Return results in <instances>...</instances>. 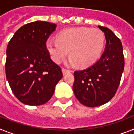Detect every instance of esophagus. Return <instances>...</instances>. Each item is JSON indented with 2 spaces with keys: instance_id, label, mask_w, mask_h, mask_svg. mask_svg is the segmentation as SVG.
Wrapping results in <instances>:
<instances>
[{
  "instance_id": "obj_1",
  "label": "esophagus",
  "mask_w": 134,
  "mask_h": 134,
  "mask_svg": "<svg viewBox=\"0 0 134 134\" xmlns=\"http://www.w3.org/2000/svg\"><path fill=\"white\" fill-rule=\"evenodd\" d=\"M62 74H63V75H65L66 74H67V73H70V70H65V69H62Z\"/></svg>"
}]
</instances>
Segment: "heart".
Wrapping results in <instances>:
<instances>
[{"instance_id": "1", "label": "heart", "mask_w": 134, "mask_h": 134, "mask_svg": "<svg viewBox=\"0 0 134 134\" xmlns=\"http://www.w3.org/2000/svg\"><path fill=\"white\" fill-rule=\"evenodd\" d=\"M105 37L102 31L97 28L77 27L65 30L58 35V40L49 38L46 47L51 59L59 63L70 55L67 64H77L82 67H88L99 57L104 46Z\"/></svg>"}]
</instances>
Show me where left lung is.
Wrapping results in <instances>:
<instances>
[{
    "instance_id": "1",
    "label": "left lung",
    "mask_w": 134,
    "mask_h": 134,
    "mask_svg": "<svg viewBox=\"0 0 134 134\" xmlns=\"http://www.w3.org/2000/svg\"><path fill=\"white\" fill-rule=\"evenodd\" d=\"M106 38L100 59L85 70L75 71L73 92L81 104L99 107L109 102L116 92L124 68L122 44L111 30L98 26Z\"/></svg>"
}]
</instances>
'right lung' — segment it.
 Listing matches in <instances>:
<instances>
[{"label": "right lung", "instance_id": "add662e5", "mask_svg": "<svg viewBox=\"0 0 134 134\" xmlns=\"http://www.w3.org/2000/svg\"><path fill=\"white\" fill-rule=\"evenodd\" d=\"M57 25L35 21L15 32L6 49L5 74L13 93L22 103L39 106L49 101L62 78L61 68L46 47Z\"/></svg>", "mask_w": 134, "mask_h": 134}]
</instances>
